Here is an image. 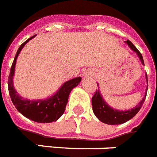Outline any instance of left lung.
I'll list each match as a JSON object with an SVG mask.
<instances>
[{"label":"left lung","mask_w":157,"mask_h":157,"mask_svg":"<svg viewBox=\"0 0 157 157\" xmlns=\"http://www.w3.org/2000/svg\"><path fill=\"white\" fill-rule=\"evenodd\" d=\"M125 43L134 52H136V54L139 57L140 60L141 61L142 64L144 65L143 56H142L139 50L136 48L135 45L130 40H126ZM145 78L146 81L148 82L147 73L145 74ZM97 85L99 86V84H97ZM147 91H148V87L145 90L144 96L138 105H136L135 107L132 108V109L123 111V110H117V109H113L110 105H108L107 102L102 97V95H101V92L98 89V90H97L96 93L93 95V98H92L93 113L97 117V118H98L99 121H101V122L105 124H107L116 125V124H121L125 123L128 121L131 120L132 117H135L137 114L138 112L140 111V109H141L142 105L145 101L146 96H147Z\"/></svg>","instance_id":"1"}]
</instances>
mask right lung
<instances>
[{"mask_svg": "<svg viewBox=\"0 0 157 157\" xmlns=\"http://www.w3.org/2000/svg\"><path fill=\"white\" fill-rule=\"evenodd\" d=\"M33 37H35V36L29 38L27 40L24 42L20 46L16 54L8 80L9 96L11 97L12 102L16 109L24 117L38 123H51L53 121H56L63 115L68 102V96L72 89L80 84L81 81V77H75L64 82L53 95L45 99L29 100L27 98H23L21 96H20L13 86L16 62L24 46Z\"/></svg>", "mask_w": 157, "mask_h": 157, "instance_id": "right-lung-1", "label": "right lung"}]
</instances>
